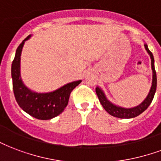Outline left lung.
Here are the masks:
<instances>
[{"instance_id":"1","label":"left lung","mask_w":161,"mask_h":161,"mask_svg":"<svg viewBox=\"0 0 161 161\" xmlns=\"http://www.w3.org/2000/svg\"><path fill=\"white\" fill-rule=\"evenodd\" d=\"M144 47H145V49L147 50V53L150 55L151 66H152V71H153V80H152V86H151V89L149 90V93L141 104L131 108H121V107L116 106L114 103L109 102L107 98V96H105V93L103 92V90L101 88H99V87L96 88V95L98 96L101 104L102 105V107L104 108L105 110L114 117L119 118V119H131V118L136 117L138 115H140L142 113H143L144 111L149 107V105L151 104V102L153 101L157 87V77L156 71L154 69V59H153V53H151L150 50L148 49L147 44H144Z\"/></svg>"}]
</instances>
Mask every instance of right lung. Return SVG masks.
Masks as SVG:
<instances>
[{
    "mask_svg": "<svg viewBox=\"0 0 161 161\" xmlns=\"http://www.w3.org/2000/svg\"><path fill=\"white\" fill-rule=\"evenodd\" d=\"M31 36H28L19 44L12 64L11 73L14 96L19 106L31 116L37 119H51L61 114L66 108L71 92L82 81L71 82L48 93H37L28 89L20 76V56L25 42L29 40Z\"/></svg>",
    "mask_w": 161,
    "mask_h": 161,
    "instance_id": "add662e5",
    "label": "right lung"
}]
</instances>
